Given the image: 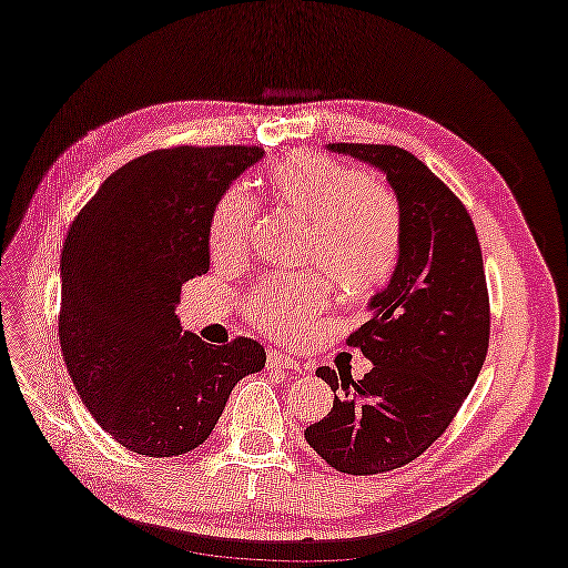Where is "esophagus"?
I'll return each instance as SVG.
<instances>
[{
	"label": "esophagus",
	"instance_id": "1",
	"mask_svg": "<svg viewBox=\"0 0 568 568\" xmlns=\"http://www.w3.org/2000/svg\"><path fill=\"white\" fill-rule=\"evenodd\" d=\"M266 368H272V371H290V373H302L300 363H296L294 357H284L282 353H276V351L268 353V357H266Z\"/></svg>",
	"mask_w": 568,
	"mask_h": 568
}]
</instances>
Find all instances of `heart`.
I'll list each match as a JSON object with an SVG mask.
<instances>
[{
    "instance_id": "heart-1",
    "label": "heart",
    "mask_w": 568,
    "mask_h": 568,
    "mask_svg": "<svg viewBox=\"0 0 568 568\" xmlns=\"http://www.w3.org/2000/svg\"><path fill=\"white\" fill-rule=\"evenodd\" d=\"M272 203L307 221L300 264L317 268L347 296H368L396 274L404 254V211L394 190L333 156L296 150L266 172ZM256 203L231 187L217 200L207 243L217 261L246 256ZM327 284L312 274H272L248 292L246 314L261 333L304 337L327 312Z\"/></svg>"
}]
</instances>
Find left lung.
<instances>
[{
  "label": "left lung",
  "instance_id": "1",
  "mask_svg": "<svg viewBox=\"0 0 568 568\" xmlns=\"http://www.w3.org/2000/svg\"><path fill=\"white\" fill-rule=\"evenodd\" d=\"M329 150L386 174L404 211V254L347 337L371 373L320 368L337 396L304 439L337 473L378 475L424 455L465 404L490 345V296L473 217L418 156L394 144Z\"/></svg>",
  "mask_w": 568,
  "mask_h": 568
}]
</instances>
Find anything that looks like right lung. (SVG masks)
<instances>
[{
    "label": "right lung",
    "instance_id": "obj_1",
    "mask_svg": "<svg viewBox=\"0 0 568 568\" xmlns=\"http://www.w3.org/2000/svg\"><path fill=\"white\" fill-rule=\"evenodd\" d=\"M261 146H170L103 180L60 254L58 337L85 408L121 447L178 457L211 436L256 339L207 345L182 333V284L211 268L207 229L231 182Z\"/></svg>",
    "mask_w": 568,
    "mask_h": 568
}]
</instances>
